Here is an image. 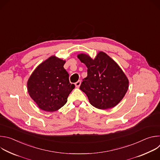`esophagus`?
I'll use <instances>...</instances> for the list:
<instances>
[{"instance_id": "34e87169", "label": "esophagus", "mask_w": 160, "mask_h": 160, "mask_svg": "<svg viewBox=\"0 0 160 160\" xmlns=\"http://www.w3.org/2000/svg\"><path fill=\"white\" fill-rule=\"evenodd\" d=\"M80 84H81V81H80V80H78V82H77L75 83V86H76L77 88H78V87L80 86Z\"/></svg>"}]
</instances>
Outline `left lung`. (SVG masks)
Returning a JSON list of instances; mask_svg holds the SVG:
<instances>
[{
	"label": "left lung",
	"mask_w": 160,
	"mask_h": 160,
	"mask_svg": "<svg viewBox=\"0 0 160 160\" xmlns=\"http://www.w3.org/2000/svg\"><path fill=\"white\" fill-rule=\"evenodd\" d=\"M77 57L88 68L87 77L83 79L80 88L90 103L100 109L117 106L125 96L129 84L118 64L102 51L94 59L83 53Z\"/></svg>",
	"instance_id": "1"
}]
</instances>
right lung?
<instances>
[{"label":"right lung","mask_w":160,"mask_h":160,"mask_svg":"<svg viewBox=\"0 0 160 160\" xmlns=\"http://www.w3.org/2000/svg\"><path fill=\"white\" fill-rule=\"evenodd\" d=\"M65 62L52 56L35 68L28 80V94L42 110L54 112L60 109L75 88L63 67Z\"/></svg>","instance_id":"add662e5"}]
</instances>
